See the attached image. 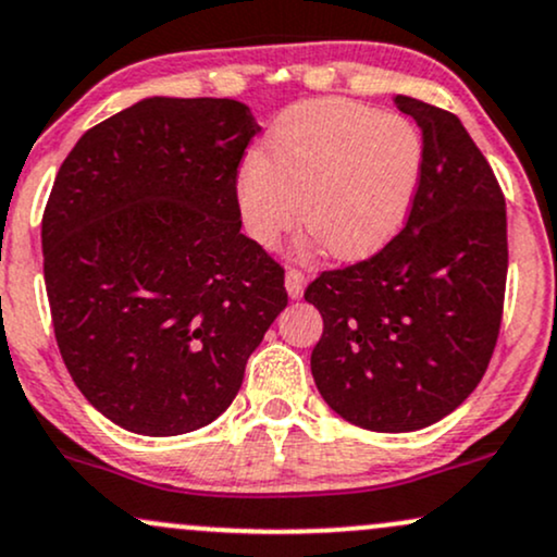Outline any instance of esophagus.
I'll use <instances>...</instances> for the list:
<instances>
[{
  "mask_svg": "<svg viewBox=\"0 0 557 557\" xmlns=\"http://www.w3.org/2000/svg\"><path fill=\"white\" fill-rule=\"evenodd\" d=\"M286 292H289L292 299H299L305 294V273L297 271V268H289L286 271Z\"/></svg>",
  "mask_w": 557,
  "mask_h": 557,
  "instance_id": "1",
  "label": "esophagus"
}]
</instances>
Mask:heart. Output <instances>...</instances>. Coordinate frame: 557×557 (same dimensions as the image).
Here are the masks:
<instances>
[{"instance_id": "1", "label": "heart", "mask_w": 557, "mask_h": 557, "mask_svg": "<svg viewBox=\"0 0 557 557\" xmlns=\"http://www.w3.org/2000/svg\"><path fill=\"white\" fill-rule=\"evenodd\" d=\"M237 169L247 234L273 247L299 224L325 255L368 258L407 221L422 176V137L398 114L323 98L281 114Z\"/></svg>"}]
</instances>
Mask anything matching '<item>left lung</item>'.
Masks as SVG:
<instances>
[{"mask_svg":"<svg viewBox=\"0 0 557 557\" xmlns=\"http://www.w3.org/2000/svg\"><path fill=\"white\" fill-rule=\"evenodd\" d=\"M396 107L422 129L407 226L305 292L323 315L320 396L372 433L422 430L467 401L498 342L508 273L506 198L482 150L450 111L409 96Z\"/></svg>","mask_w":557,"mask_h":557,"instance_id":"obj_1","label":"left lung"}]
</instances>
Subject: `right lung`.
Returning a JSON list of instances; mask_svg holds the SVG:
<instances>
[{
  "label": "right lung",
  "instance_id": "obj_1",
  "mask_svg": "<svg viewBox=\"0 0 557 557\" xmlns=\"http://www.w3.org/2000/svg\"><path fill=\"white\" fill-rule=\"evenodd\" d=\"M260 133L232 98H143L90 127L41 221L59 355L111 422L169 437L206 428L284 310V268L239 234L234 195Z\"/></svg>",
  "mask_w": 557,
  "mask_h": 557
}]
</instances>
